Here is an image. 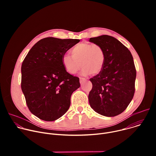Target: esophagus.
Returning <instances> with one entry per match:
<instances>
[{"instance_id":"esophagus-1","label":"esophagus","mask_w":156,"mask_h":156,"mask_svg":"<svg viewBox=\"0 0 156 156\" xmlns=\"http://www.w3.org/2000/svg\"><path fill=\"white\" fill-rule=\"evenodd\" d=\"M86 81V79L84 78H80V82L81 84H83V83Z\"/></svg>"}]
</instances>
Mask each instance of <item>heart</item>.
Wrapping results in <instances>:
<instances>
[{"label": "heart", "instance_id": "obj_1", "mask_svg": "<svg viewBox=\"0 0 156 156\" xmlns=\"http://www.w3.org/2000/svg\"><path fill=\"white\" fill-rule=\"evenodd\" d=\"M71 53L72 56L66 54L62 57V63L69 73H76L81 66L83 76L91 73L95 75L102 72L105 63V53L98 44L80 43L71 50Z\"/></svg>", "mask_w": 156, "mask_h": 156}]
</instances>
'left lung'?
<instances>
[{
    "label": "left lung",
    "instance_id": "left-lung-1",
    "mask_svg": "<svg viewBox=\"0 0 156 156\" xmlns=\"http://www.w3.org/2000/svg\"><path fill=\"white\" fill-rule=\"evenodd\" d=\"M90 41L101 46L105 63L101 73L90 79L93 88L88 96L91 108L106 117L122 113L134 96L136 71L133 56L115 37L102 35Z\"/></svg>",
    "mask_w": 156,
    "mask_h": 156
}]
</instances>
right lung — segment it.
Returning <instances> with one entry per match:
<instances>
[{
  "mask_svg": "<svg viewBox=\"0 0 156 156\" xmlns=\"http://www.w3.org/2000/svg\"><path fill=\"white\" fill-rule=\"evenodd\" d=\"M80 42L52 37L41 39L21 65V87L30 112L45 121H54L67 111L80 80L66 71L62 57Z\"/></svg>",
  "mask_w": 156,
  "mask_h": 156,
  "instance_id": "1",
  "label": "right lung"
}]
</instances>
